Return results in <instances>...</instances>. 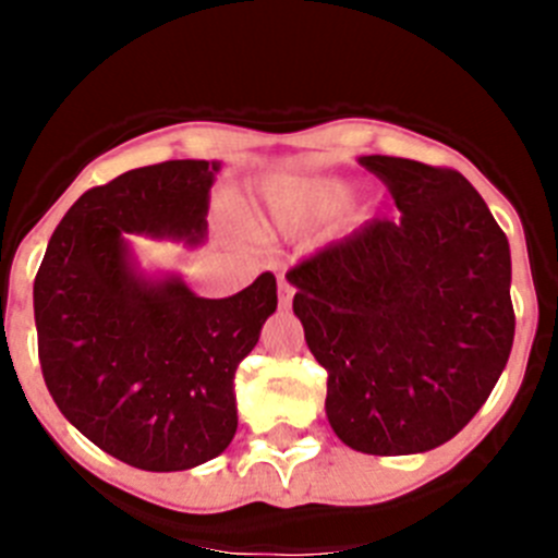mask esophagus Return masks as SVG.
Listing matches in <instances>:
<instances>
[{
    "label": "esophagus",
    "mask_w": 558,
    "mask_h": 558,
    "mask_svg": "<svg viewBox=\"0 0 558 558\" xmlns=\"http://www.w3.org/2000/svg\"><path fill=\"white\" fill-rule=\"evenodd\" d=\"M293 293H295L293 284L284 282V279H279V302H282L284 307H288V304L293 302Z\"/></svg>",
    "instance_id": "34e87169"
}]
</instances>
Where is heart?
Segmentation results:
<instances>
[{
    "instance_id": "obj_1",
    "label": "heart",
    "mask_w": 558,
    "mask_h": 558,
    "mask_svg": "<svg viewBox=\"0 0 558 558\" xmlns=\"http://www.w3.org/2000/svg\"><path fill=\"white\" fill-rule=\"evenodd\" d=\"M347 190L338 181H279L265 195V218L279 229L310 223L338 209Z\"/></svg>"
}]
</instances>
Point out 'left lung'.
Wrapping results in <instances>:
<instances>
[{"label": "left lung", "mask_w": 558, "mask_h": 558, "mask_svg": "<svg viewBox=\"0 0 558 558\" xmlns=\"http://www.w3.org/2000/svg\"><path fill=\"white\" fill-rule=\"evenodd\" d=\"M360 165L402 215L290 268L293 313L327 368L335 436L368 456H413L470 425L509 363L511 251L458 170L397 156Z\"/></svg>", "instance_id": "left-lung-1"}]
</instances>
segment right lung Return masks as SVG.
<instances>
[{"label":"right lung","instance_id":"1","mask_svg":"<svg viewBox=\"0 0 558 558\" xmlns=\"http://www.w3.org/2000/svg\"><path fill=\"white\" fill-rule=\"evenodd\" d=\"M220 161L140 167L83 192L33 284L38 360L58 411L102 452L147 472L192 470L236 433L234 374L276 310V276L201 299L150 279L125 234L201 243Z\"/></svg>","mask_w":558,"mask_h":558}]
</instances>
